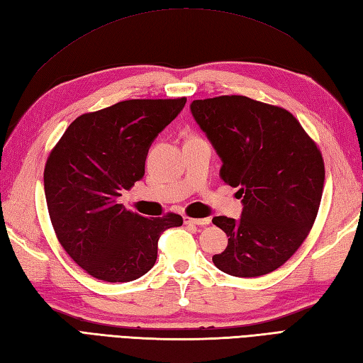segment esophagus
Segmentation results:
<instances>
[{
    "label": "esophagus",
    "mask_w": 363,
    "mask_h": 363,
    "mask_svg": "<svg viewBox=\"0 0 363 363\" xmlns=\"http://www.w3.org/2000/svg\"><path fill=\"white\" fill-rule=\"evenodd\" d=\"M184 224H192V225H208L211 223L210 218H202V219H196V218H188L184 216Z\"/></svg>",
    "instance_id": "1"
}]
</instances>
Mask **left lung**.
<instances>
[{"label": "left lung", "instance_id": "8db88e82", "mask_svg": "<svg viewBox=\"0 0 363 363\" xmlns=\"http://www.w3.org/2000/svg\"><path fill=\"white\" fill-rule=\"evenodd\" d=\"M189 108L223 161L220 177L242 199L238 220L213 218L228 236L213 263L235 277L276 271L315 223L324 186L321 152L284 108L242 95L194 100Z\"/></svg>", "mask_w": 363, "mask_h": 363}]
</instances>
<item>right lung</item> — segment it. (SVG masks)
I'll return each mask as SVG.
<instances>
[{"instance_id": "1", "label": "right lung", "mask_w": 363, "mask_h": 363, "mask_svg": "<svg viewBox=\"0 0 363 363\" xmlns=\"http://www.w3.org/2000/svg\"><path fill=\"white\" fill-rule=\"evenodd\" d=\"M186 99L125 100L79 116L50 153L43 186L61 246L87 274L131 282L149 272L160 235L180 227V214L144 218L117 203L144 177L145 158Z\"/></svg>"}]
</instances>
